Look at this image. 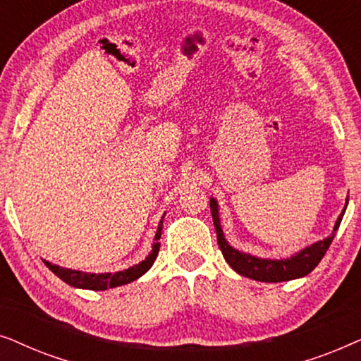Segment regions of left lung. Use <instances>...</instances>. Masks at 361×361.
Returning a JSON list of instances; mask_svg holds the SVG:
<instances>
[{
  "label": "left lung",
  "mask_w": 361,
  "mask_h": 361,
  "mask_svg": "<svg viewBox=\"0 0 361 361\" xmlns=\"http://www.w3.org/2000/svg\"><path fill=\"white\" fill-rule=\"evenodd\" d=\"M345 209H347V205H345ZM345 209L342 210V214H340L337 221H335L332 235L327 236V238L307 246V248H304L302 251H299V253L293 255L290 258L261 259V258H256V256L241 253V251L231 248V246L226 243L224 231H221V226H220L219 205H216V202L214 199L210 200V212H212V219H214V225L216 231V241H219L221 255H224L226 263H228L238 274L255 281H261V283H283V281L298 279V278H302L305 274H309L310 271L320 263V259L324 258V255L327 253L329 246L332 243L335 233H337L340 221L343 219Z\"/></svg>",
  "instance_id": "8db88e82"
}]
</instances>
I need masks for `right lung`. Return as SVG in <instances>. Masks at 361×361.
Here are the masks:
<instances>
[{
    "label": "right lung",
    "instance_id": "right-lung-1",
    "mask_svg": "<svg viewBox=\"0 0 361 361\" xmlns=\"http://www.w3.org/2000/svg\"><path fill=\"white\" fill-rule=\"evenodd\" d=\"M161 235H162V220L159 226H157L154 245H152V251L149 253V256H147L145 261H141L140 264H135L131 266V268H128L125 271H118V273H113V274L111 273H103V274L82 273V271L61 268V266L49 263V261H44V264H46L47 268L57 276V278H61L63 283H67L68 286H73V288H82V289H90V290H105V289L118 288V286L133 283L135 279L141 278V276L151 268L157 253H159Z\"/></svg>",
    "mask_w": 361,
    "mask_h": 361
}]
</instances>
